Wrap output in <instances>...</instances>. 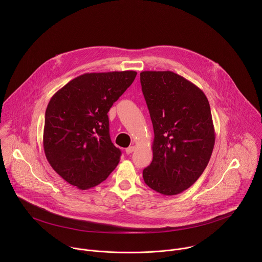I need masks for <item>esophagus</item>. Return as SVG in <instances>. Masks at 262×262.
Here are the masks:
<instances>
[{
  "mask_svg": "<svg viewBox=\"0 0 262 262\" xmlns=\"http://www.w3.org/2000/svg\"><path fill=\"white\" fill-rule=\"evenodd\" d=\"M135 149H136V146L132 145V146H129V147H127V148L125 149V151H126L127 155H130V154H133V152L135 151Z\"/></svg>",
  "mask_w": 262,
  "mask_h": 262,
  "instance_id": "1",
  "label": "esophagus"
}]
</instances>
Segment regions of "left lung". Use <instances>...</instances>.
<instances>
[{
    "instance_id": "obj_1",
    "label": "left lung",
    "mask_w": 262,
    "mask_h": 262,
    "mask_svg": "<svg viewBox=\"0 0 262 262\" xmlns=\"http://www.w3.org/2000/svg\"><path fill=\"white\" fill-rule=\"evenodd\" d=\"M140 81L155 132L144 181L162 195L180 194L201 176L213 150L209 102L200 88L173 71H142Z\"/></svg>"
}]
</instances>
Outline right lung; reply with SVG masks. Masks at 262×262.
<instances>
[{"mask_svg":"<svg viewBox=\"0 0 262 262\" xmlns=\"http://www.w3.org/2000/svg\"><path fill=\"white\" fill-rule=\"evenodd\" d=\"M136 76L133 70L84 73L51 98L46 111L45 154L52 168L71 185L91 189L117 167L121 151L111 141L107 113Z\"/></svg>","mask_w":262,"mask_h":262,"instance_id":"1","label":"right lung"}]
</instances>
